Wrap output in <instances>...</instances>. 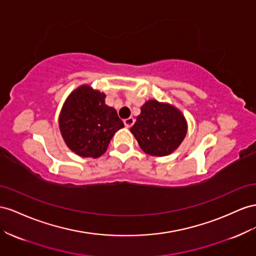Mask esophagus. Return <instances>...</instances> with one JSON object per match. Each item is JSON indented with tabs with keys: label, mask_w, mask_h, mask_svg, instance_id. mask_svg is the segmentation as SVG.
<instances>
[{
	"label": "esophagus",
	"mask_w": 256,
	"mask_h": 256,
	"mask_svg": "<svg viewBox=\"0 0 256 256\" xmlns=\"http://www.w3.org/2000/svg\"><path fill=\"white\" fill-rule=\"evenodd\" d=\"M124 124H125V126L127 128H130L134 124V117H129V118L124 120Z\"/></svg>",
	"instance_id": "1"
}]
</instances>
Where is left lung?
I'll return each mask as SVG.
<instances>
[{
    "label": "left lung",
    "mask_w": 256,
    "mask_h": 256,
    "mask_svg": "<svg viewBox=\"0 0 256 256\" xmlns=\"http://www.w3.org/2000/svg\"><path fill=\"white\" fill-rule=\"evenodd\" d=\"M141 150L150 156H167L180 146L188 134V122L174 106L148 100L130 128Z\"/></svg>",
    "instance_id": "obj_1"
}]
</instances>
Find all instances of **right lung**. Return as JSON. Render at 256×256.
I'll return each mask as SVG.
<instances>
[{
    "label": "right lung",
    "mask_w": 256,
    "mask_h": 256,
    "mask_svg": "<svg viewBox=\"0 0 256 256\" xmlns=\"http://www.w3.org/2000/svg\"><path fill=\"white\" fill-rule=\"evenodd\" d=\"M62 138L75 154L98 158L124 122L116 110L106 104V94L82 85L68 94L59 115Z\"/></svg>",
    "instance_id": "right-lung-1"
}]
</instances>
